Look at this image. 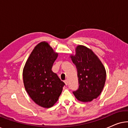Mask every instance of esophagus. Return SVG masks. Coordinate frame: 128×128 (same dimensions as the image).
<instances>
[{
    "label": "esophagus",
    "instance_id": "34e87169",
    "mask_svg": "<svg viewBox=\"0 0 128 128\" xmlns=\"http://www.w3.org/2000/svg\"><path fill=\"white\" fill-rule=\"evenodd\" d=\"M64 83H65L66 85H68V80H64Z\"/></svg>",
    "mask_w": 128,
    "mask_h": 128
}]
</instances>
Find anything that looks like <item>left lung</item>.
<instances>
[{"instance_id": "obj_1", "label": "left lung", "mask_w": 128, "mask_h": 128, "mask_svg": "<svg viewBox=\"0 0 128 128\" xmlns=\"http://www.w3.org/2000/svg\"><path fill=\"white\" fill-rule=\"evenodd\" d=\"M78 71V88L73 92L82 102H90L97 98L104 88L106 71L97 55L83 45H78L76 55L70 56Z\"/></svg>"}]
</instances>
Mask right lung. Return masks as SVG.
Returning <instances> with one entry per match:
<instances>
[{
	"label": "right lung",
	"mask_w": 128,
	"mask_h": 128,
	"mask_svg": "<svg viewBox=\"0 0 128 128\" xmlns=\"http://www.w3.org/2000/svg\"><path fill=\"white\" fill-rule=\"evenodd\" d=\"M58 54L46 42L36 45L23 69L24 85L31 98L44 108H50L58 100L65 85L52 68Z\"/></svg>",
	"instance_id": "add662e5"
}]
</instances>
